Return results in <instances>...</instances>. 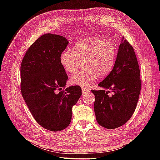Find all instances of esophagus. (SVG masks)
I'll return each instance as SVG.
<instances>
[{
	"label": "esophagus",
	"instance_id": "34e87169",
	"mask_svg": "<svg viewBox=\"0 0 160 160\" xmlns=\"http://www.w3.org/2000/svg\"><path fill=\"white\" fill-rule=\"evenodd\" d=\"M82 95L86 94L87 93L89 92V90H88L87 89H85V88H82Z\"/></svg>",
	"mask_w": 160,
	"mask_h": 160
}]
</instances>
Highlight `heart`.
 I'll use <instances>...</instances> for the list:
<instances>
[{
    "label": "heart",
    "mask_w": 160,
    "mask_h": 160,
    "mask_svg": "<svg viewBox=\"0 0 160 160\" xmlns=\"http://www.w3.org/2000/svg\"><path fill=\"white\" fill-rule=\"evenodd\" d=\"M118 50L113 42L98 37L80 40L73 51L61 53L60 62L67 73H76L84 62L85 69L71 76V84L82 87L90 86L98 77L104 78L111 73L115 65Z\"/></svg>",
    "instance_id": "b5f03b06"
}]
</instances>
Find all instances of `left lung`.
<instances>
[{
	"label": "left lung",
	"instance_id": "left-lung-1",
	"mask_svg": "<svg viewBox=\"0 0 160 160\" xmlns=\"http://www.w3.org/2000/svg\"><path fill=\"white\" fill-rule=\"evenodd\" d=\"M140 71L132 47L122 38L115 65L98 85L103 90H92L96 100L94 111L98 123L108 129L124 125L133 114L141 90ZM105 89L114 92L108 97Z\"/></svg>",
	"mask_w": 160,
	"mask_h": 160
}]
</instances>
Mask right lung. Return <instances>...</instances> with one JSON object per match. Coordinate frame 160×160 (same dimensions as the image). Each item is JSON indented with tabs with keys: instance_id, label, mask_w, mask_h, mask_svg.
<instances>
[{
	"instance_id": "1",
	"label": "right lung",
	"mask_w": 160,
	"mask_h": 160,
	"mask_svg": "<svg viewBox=\"0 0 160 160\" xmlns=\"http://www.w3.org/2000/svg\"><path fill=\"white\" fill-rule=\"evenodd\" d=\"M68 43L62 36L45 33L29 47L20 66L24 100L36 121L52 131L69 125L72 107L82 95L79 86L62 89L68 76L60 56Z\"/></svg>"
}]
</instances>
